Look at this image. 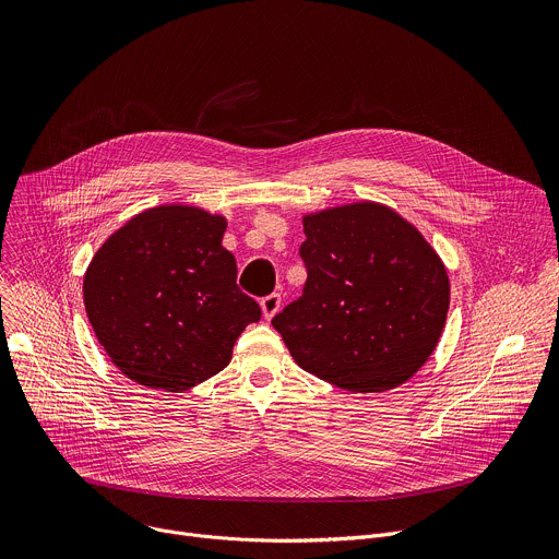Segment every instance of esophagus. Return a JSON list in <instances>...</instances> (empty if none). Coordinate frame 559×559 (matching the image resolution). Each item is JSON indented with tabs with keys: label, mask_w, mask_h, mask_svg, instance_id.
<instances>
[{
	"label": "esophagus",
	"mask_w": 559,
	"mask_h": 559,
	"mask_svg": "<svg viewBox=\"0 0 559 559\" xmlns=\"http://www.w3.org/2000/svg\"><path fill=\"white\" fill-rule=\"evenodd\" d=\"M261 309H263V316L270 318L281 309V294H270V296H265L263 300H261Z\"/></svg>",
	"instance_id": "obj_1"
}]
</instances>
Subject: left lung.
Returning a JSON list of instances; mask_svg holds the SVG:
<instances>
[{
    "label": "left lung",
    "mask_w": 559,
    "mask_h": 559,
    "mask_svg": "<svg viewBox=\"0 0 559 559\" xmlns=\"http://www.w3.org/2000/svg\"><path fill=\"white\" fill-rule=\"evenodd\" d=\"M302 296L272 318L300 369L356 393L407 382L449 311L447 267L416 225L373 201L302 216Z\"/></svg>",
    "instance_id": "1"
}]
</instances>
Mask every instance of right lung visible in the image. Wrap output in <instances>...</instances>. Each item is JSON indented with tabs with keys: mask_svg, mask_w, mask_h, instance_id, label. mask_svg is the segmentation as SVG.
<instances>
[{
	"mask_svg": "<svg viewBox=\"0 0 559 559\" xmlns=\"http://www.w3.org/2000/svg\"><path fill=\"white\" fill-rule=\"evenodd\" d=\"M227 221L197 205L139 212L93 257L84 305L117 369L147 389L188 391L231 360L261 307L236 285Z\"/></svg>",
	"mask_w": 559,
	"mask_h": 559,
	"instance_id": "right-lung-1",
	"label": "right lung"
}]
</instances>
